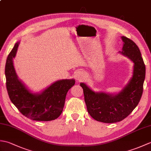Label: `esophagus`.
Instances as JSON below:
<instances>
[{"label":"esophagus","instance_id":"esophagus-1","mask_svg":"<svg viewBox=\"0 0 151 151\" xmlns=\"http://www.w3.org/2000/svg\"><path fill=\"white\" fill-rule=\"evenodd\" d=\"M75 77V79L76 80V81H82V80L84 78L85 76H84V73H83L82 71H80L79 70V71L76 72Z\"/></svg>","mask_w":151,"mask_h":151}]
</instances>
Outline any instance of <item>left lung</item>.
Listing matches in <instances>:
<instances>
[{
  "instance_id": "1",
  "label": "left lung",
  "mask_w": 151,
  "mask_h": 151,
  "mask_svg": "<svg viewBox=\"0 0 151 151\" xmlns=\"http://www.w3.org/2000/svg\"><path fill=\"white\" fill-rule=\"evenodd\" d=\"M123 42L121 55L134 63L132 76L117 93L95 92L81 82L84 101L89 114L97 121L114 123L126 118L135 108L142 97L145 78V65L136 44L129 38L121 37Z\"/></svg>"
}]
</instances>
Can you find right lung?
Listing matches in <instances>:
<instances>
[{
  "label": "right lung",
  "mask_w": 151,
  "mask_h": 151,
  "mask_svg": "<svg viewBox=\"0 0 151 151\" xmlns=\"http://www.w3.org/2000/svg\"><path fill=\"white\" fill-rule=\"evenodd\" d=\"M20 41L15 44L9 54L5 66V76L9 97L24 116L34 121L54 120L62 113L67 91L75 79H63L53 82L40 93H34L18 78L13 59Z\"/></svg>",
  "instance_id": "obj_1"
}]
</instances>
